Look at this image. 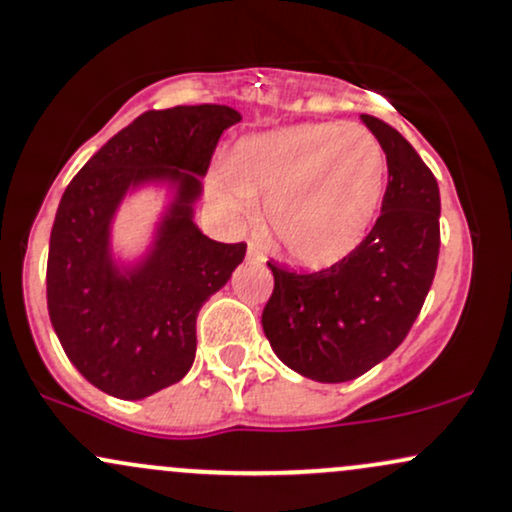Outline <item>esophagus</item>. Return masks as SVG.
<instances>
[{
    "label": "esophagus",
    "instance_id": "34e87169",
    "mask_svg": "<svg viewBox=\"0 0 512 512\" xmlns=\"http://www.w3.org/2000/svg\"><path fill=\"white\" fill-rule=\"evenodd\" d=\"M245 260H248L250 264H264V260H267V257H264V252L257 248L255 243H248V252H245Z\"/></svg>",
    "mask_w": 512,
    "mask_h": 512
}]
</instances>
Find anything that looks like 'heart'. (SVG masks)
<instances>
[{"mask_svg": "<svg viewBox=\"0 0 512 512\" xmlns=\"http://www.w3.org/2000/svg\"><path fill=\"white\" fill-rule=\"evenodd\" d=\"M385 187V154L366 127L303 122L252 134L231 166L211 173V202L252 221L267 199L276 250L303 269H327L366 240Z\"/></svg>", "mask_w": 512, "mask_h": 512, "instance_id": "heart-1", "label": "heart"}]
</instances>
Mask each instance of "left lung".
<instances>
[{
	"label": "left lung",
	"instance_id": "1",
	"mask_svg": "<svg viewBox=\"0 0 512 512\" xmlns=\"http://www.w3.org/2000/svg\"><path fill=\"white\" fill-rule=\"evenodd\" d=\"M387 158L378 221L342 262L313 274L269 264L262 330L274 354L317 383H346L385 361L419 317L440 250V192L395 127L361 115Z\"/></svg>",
	"mask_w": 512,
	"mask_h": 512
}]
</instances>
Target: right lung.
Instances as JSON below:
<instances>
[{"label": "right lung", "mask_w": 512, "mask_h": 512, "mask_svg": "<svg viewBox=\"0 0 512 512\" xmlns=\"http://www.w3.org/2000/svg\"><path fill=\"white\" fill-rule=\"evenodd\" d=\"M228 105L149 110L88 158L64 190L50 233L48 310L64 354L91 385L144 399L178 383L197 354V315L243 262L195 223L202 178ZM166 186L169 202L137 261L114 257L112 223L127 194Z\"/></svg>", "instance_id": "obj_1"}]
</instances>
